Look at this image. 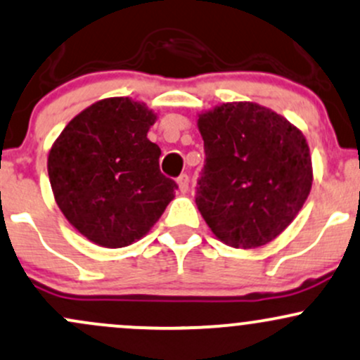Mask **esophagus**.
<instances>
[{
	"mask_svg": "<svg viewBox=\"0 0 360 360\" xmlns=\"http://www.w3.org/2000/svg\"><path fill=\"white\" fill-rule=\"evenodd\" d=\"M177 184H179L181 193H186L189 189V176H188V174H181V176L177 177Z\"/></svg>",
	"mask_w": 360,
	"mask_h": 360,
	"instance_id": "1",
	"label": "esophagus"
}]
</instances>
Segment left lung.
Returning a JSON list of instances; mask_svg holds the SVG:
<instances>
[{"label":"left lung","mask_w":360,"mask_h":360,"mask_svg":"<svg viewBox=\"0 0 360 360\" xmlns=\"http://www.w3.org/2000/svg\"><path fill=\"white\" fill-rule=\"evenodd\" d=\"M205 165L196 205L222 243L252 250L295 219L313 184L306 138L255 102H227L200 114Z\"/></svg>","instance_id":"left-lung-1"}]
</instances>
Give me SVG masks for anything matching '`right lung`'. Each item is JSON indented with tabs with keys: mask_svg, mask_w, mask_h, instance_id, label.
Listing matches in <instances>:
<instances>
[{
	"mask_svg": "<svg viewBox=\"0 0 360 360\" xmlns=\"http://www.w3.org/2000/svg\"><path fill=\"white\" fill-rule=\"evenodd\" d=\"M157 120L128 97L98 101L68 122L47 159L59 210L86 239L124 248L160 219L177 184L160 172L147 138Z\"/></svg>",
	"mask_w": 360,
	"mask_h": 360,
	"instance_id": "right-lung-1",
	"label": "right lung"
}]
</instances>
